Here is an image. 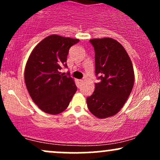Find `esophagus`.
<instances>
[{"instance_id":"esophagus-1","label":"esophagus","mask_w":160,"mask_h":160,"mask_svg":"<svg viewBox=\"0 0 160 160\" xmlns=\"http://www.w3.org/2000/svg\"><path fill=\"white\" fill-rule=\"evenodd\" d=\"M79 82H80V83H82V82H83V80H79Z\"/></svg>"}]
</instances>
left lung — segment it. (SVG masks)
Returning a JSON list of instances; mask_svg holds the SVG:
<instances>
[{
    "mask_svg": "<svg viewBox=\"0 0 160 160\" xmlns=\"http://www.w3.org/2000/svg\"><path fill=\"white\" fill-rule=\"evenodd\" d=\"M95 49V74L100 82L86 98L89 111L99 119L120 111L132 90L135 80L131 59L124 47L110 38L89 40Z\"/></svg>",
    "mask_w": 160,
    "mask_h": 160,
    "instance_id": "left-lung-1",
    "label": "left lung"
}]
</instances>
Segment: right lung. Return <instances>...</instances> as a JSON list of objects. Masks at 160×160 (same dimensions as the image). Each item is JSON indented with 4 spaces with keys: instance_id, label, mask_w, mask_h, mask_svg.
I'll list each match as a JSON object with an SVG mask.
<instances>
[{
    "instance_id": "add662e5",
    "label": "right lung",
    "mask_w": 160,
    "mask_h": 160,
    "mask_svg": "<svg viewBox=\"0 0 160 160\" xmlns=\"http://www.w3.org/2000/svg\"><path fill=\"white\" fill-rule=\"evenodd\" d=\"M78 39L49 35L34 47L25 69V82L31 98L41 111L49 114L63 112L76 92L72 78L60 72L67 68L70 47Z\"/></svg>"
}]
</instances>
